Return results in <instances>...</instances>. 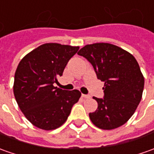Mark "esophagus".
<instances>
[{"mask_svg":"<svg viewBox=\"0 0 154 154\" xmlns=\"http://www.w3.org/2000/svg\"><path fill=\"white\" fill-rule=\"evenodd\" d=\"M82 96L84 99H90L91 98L90 95H88V94H82Z\"/></svg>","mask_w":154,"mask_h":154,"instance_id":"1","label":"esophagus"}]
</instances>
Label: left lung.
Instances as JSON below:
<instances>
[{"label": "left lung", "mask_w": 154, "mask_h": 154, "mask_svg": "<svg viewBox=\"0 0 154 154\" xmlns=\"http://www.w3.org/2000/svg\"><path fill=\"white\" fill-rule=\"evenodd\" d=\"M77 55L88 60L97 75L104 82L103 98L94 99L98 109L89 113L97 127L112 130L129 120L142 99L144 77L132 55L108 43L88 45Z\"/></svg>", "instance_id": "obj_1"}]
</instances>
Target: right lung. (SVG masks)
Masks as SVG:
<instances>
[{"label": "right lung", "instance_id": "obj_1", "mask_svg": "<svg viewBox=\"0 0 154 154\" xmlns=\"http://www.w3.org/2000/svg\"><path fill=\"white\" fill-rule=\"evenodd\" d=\"M78 50L79 47L45 44L18 64L13 86L16 101L25 117L38 128L49 131L63 125L81 97L77 89L63 90L54 86Z\"/></svg>", "mask_w": 154, "mask_h": 154}]
</instances>
